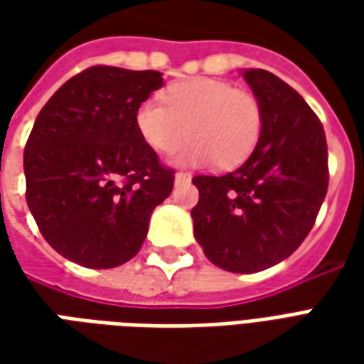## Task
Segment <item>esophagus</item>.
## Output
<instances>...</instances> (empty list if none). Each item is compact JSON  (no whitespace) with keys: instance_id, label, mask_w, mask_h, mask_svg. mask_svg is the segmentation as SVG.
<instances>
[{"instance_id":"34e87169","label":"esophagus","mask_w":364,"mask_h":364,"mask_svg":"<svg viewBox=\"0 0 364 364\" xmlns=\"http://www.w3.org/2000/svg\"><path fill=\"white\" fill-rule=\"evenodd\" d=\"M191 181V173H187V171H177L175 173V183H187Z\"/></svg>"}]
</instances>
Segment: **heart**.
Returning a JSON list of instances; mask_svg holds the SVG:
<instances>
[{
	"instance_id": "1",
	"label": "heart",
	"mask_w": 364,
	"mask_h": 364,
	"mask_svg": "<svg viewBox=\"0 0 364 364\" xmlns=\"http://www.w3.org/2000/svg\"><path fill=\"white\" fill-rule=\"evenodd\" d=\"M263 127L257 97L214 77H191L169 85L164 103L146 99L136 111V128L144 142L159 154L179 148V166H240L255 150Z\"/></svg>"
}]
</instances>
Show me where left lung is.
<instances>
[{
    "instance_id": "8db88e82",
    "label": "left lung",
    "mask_w": 364,
    "mask_h": 364,
    "mask_svg": "<svg viewBox=\"0 0 364 364\" xmlns=\"http://www.w3.org/2000/svg\"><path fill=\"white\" fill-rule=\"evenodd\" d=\"M263 127L255 150L232 173L197 175L195 237L216 267L257 273L310 234L328 193V144L300 93L265 70H245Z\"/></svg>"
}]
</instances>
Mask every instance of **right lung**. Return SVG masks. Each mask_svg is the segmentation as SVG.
Here are the masks:
<instances>
[{"mask_svg":"<svg viewBox=\"0 0 364 364\" xmlns=\"http://www.w3.org/2000/svg\"><path fill=\"white\" fill-rule=\"evenodd\" d=\"M161 85L154 70L93 66L38 112L23 156L27 205L66 259L112 269L140 252L175 179L136 128L138 107Z\"/></svg>","mask_w":364,"mask_h":364,"instance_id":"right-lung-1","label":"right lung"}]
</instances>
